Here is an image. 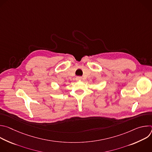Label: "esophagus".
<instances>
[{
  "mask_svg": "<svg viewBox=\"0 0 152 152\" xmlns=\"http://www.w3.org/2000/svg\"><path fill=\"white\" fill-rule=\"evenodd\" d=\"M76 80H82V77H76Z\"/></svg>",
  "mask_w": 152,
  "mask_h": 152,
  "instance_id": "esophagus-1",
  "label": "esophagus"
}]
</instances>
